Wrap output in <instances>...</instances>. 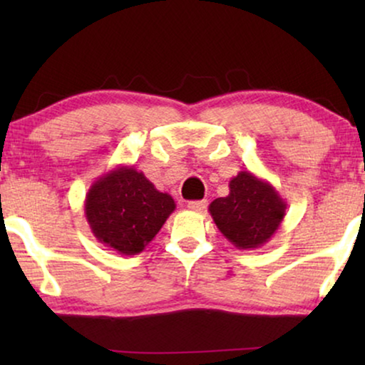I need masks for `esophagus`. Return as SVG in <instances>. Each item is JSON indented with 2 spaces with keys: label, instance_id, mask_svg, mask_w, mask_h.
Returning <instances> with one entry per match:
<instances>
[{
  "label": "esophagus",
  "instance_id": "obj_1",
  "mask_svg": "<svg viewBox=\"0 0 365 365\" xmlns=\"http://www.w3.org/2000/svg\"><path fill=\"white\" fill-rule=\"evenodd\" d=\"M206 206H207V201L206 199H202V201H189L187 202V207L191 209V211H204V209H206Z\"/></svg>",
  "mask_w": 365,
  "mask_h": 365
}]
</instances>
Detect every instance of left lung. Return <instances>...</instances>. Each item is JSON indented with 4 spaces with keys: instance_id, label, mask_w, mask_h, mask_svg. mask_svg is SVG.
Returning a JSON list of instances; mask_svg holds the SVG:
<instances>
[{
    "instance_id": "obj_1",
    "label": "left lung",
    "mask_w": 365,
    "mask_h": 365,
    "mask_svg": "<svg viewBox=\"0 0 365 365\" xmlns=\"http://www.w3.org/2000/svg\"><path fill=\"white\" fill-rule=\"evenodd\" d=\"M287 204L266 179L239 171L229 181V194L209 204L212 221L237 249H257L271 239L284 221Z\"/></svg>"
}]
</instances>
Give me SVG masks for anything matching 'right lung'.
<instances>
[{"label": "right lung", "mask_w": 365, "mask_h": 365, "mask_svg": "<svg viewBox=\"0 0 365 365\" xmlns=\"http://www.w3.org/2000/svg\"><path fill=\"white\" fill-rule=\"evenodd\" d=\"M176 209L168 192L134 166L119 164L91 184L84 216L99 242L123 256H134L156 237Z\"/></svg>", "instance_id": "right-lung-1"}]
</instances>
